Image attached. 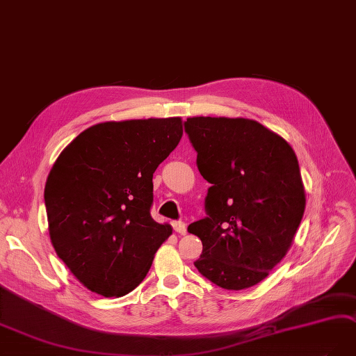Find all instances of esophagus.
Listing matches in <instances>:
<instances>
[{"mask_svg":"<svg viewBox=\"0 0 356 356\" xmlns=\"http://www.w3.org/2000/svg\"><path fill=\"white\" fill-rule=\"evenodd\" d=\"M173 227H175V230L179 233V234H186V232H188V229H186V225L183 221H175L173 222Z\"/></svg>","mask_w":356,"mask_h":356,"instance_id":"1","label":"esophagus"}]
</instances>
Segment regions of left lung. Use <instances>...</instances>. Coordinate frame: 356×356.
I'll return each instance as SVG.
<instances>
[{
	"label": "left lung",
	"mask_w": 356,
	"mask_h": 356,
	"mask_svg": "<svg viewBox=\"0 0 356 356\" xmlns=\"http://www.w3.org/2000/svg\"><path fill=\"white\" fill-rule=\"evenodd\" d=\"M185 130L211 183L207 217L188 232L202 242L195 267L214 284L242 291L264 280L293 243L305 188L291 145L243 117H189Z\"/></svg>",
	"instance_id": "8db88e82"
}]
</instances>
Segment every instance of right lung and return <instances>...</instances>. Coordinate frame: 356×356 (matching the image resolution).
Masks as SVG:
<instances>
[{
  "instance_id": "add662e5",
  "label": "right lung",
  "mask_w": 356,
  "mask_h": 356,
  "mask_svg": "<svg viewBox=\"0 0 356 356\" xmlns=\"http://www.w3.org/2000/svg\"><path fill=\"white\" fill-rule=\"evenodd\" d=\"M183 135L180 117L104 122L65 147L45 183L52 246L89 291L120 298L173 232L156 222L152 175Z\"/></svg>"
}]
</instances>
